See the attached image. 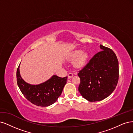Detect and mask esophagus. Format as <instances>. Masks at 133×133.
Wrapping results in <instances>:
<instances>
[{"label":"esophagus","mask_w":133,"mask_h":133,"mask_svg":"<svg viewBox=\"0 0 133 133\" xmlns=\"http://www.w3.org/2000/svg\"><path fill=\"white\" fill-rule=\"evenodd\" d=\"M73 76H74V74L72 73H70V74H68V78L70 79L73 77Z\"/></svg>","instance_id":"esophagus-1"}]
</instances>
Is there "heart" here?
Returning a JSON list of instances; mask_svg holds the SVG:
<instances>
[{"mask_svg": "<svg viewBox=\"0 0 133 133\" xmlns=\"http://www.w3.org/2000/svg\"><path fill=\"white\" fill-rule=\"evenodd\" d=\"M71 59H76L74 61V66L77 68H82L86 63L88 55L86 53L83 52L82 50H77L75 51L71 55Z\"/></svg>", "mask_w": 133, "mask_h": 133, "instance_id": "heart-1", "label": "heart"}]
</instances>
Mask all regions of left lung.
<instances>
[{
	"mask_svg": "<svg viewBox=\"0 0 133 133\" xmlns=\"http://www.w3.org/2000/svg\"><path fill=\"white\" fill-rule=\"evenodd\" d=\"M96 54L78 74L81 82L78 91L89 102L101 101L109 96L119 78V63L112 50L100 45Z\"/></svg>",
	"mask_w": 133,
	"mask_h": 133,
	"instance_id": "obj_1",
	"label": "left lung"
}]
</instances>
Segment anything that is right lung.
Returning <instances> with one entry per match:
<instances>
[{
  "label": "right lung",
  "instance_id": "obj_1",
  "mask_svg": "<svg viewBox=\"0 0 133 133\" xmlns=\"http://www.w3.org/2000/svg\"><path fill=\"white\" fill-rule=\"evenodd\" d=\"M20 65L17 69V83L21 93L32 104L40 107L52 105L61 96L67 77L53 75L45 82L38 84L26 83L20 74Z\"/></svg>",
  "mask_w": 133,
  "mask_h": 133
}]
</instances>
